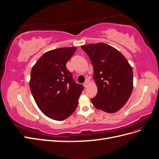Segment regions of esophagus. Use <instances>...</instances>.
<instances>
[{
	"instance_id": "34e87169",
	"label": "esophagus",
	"mask_w": 159,
	"mask_h": 159,
	"mask_svg": "<svg viewBox=\"0 0 159 159\" xmlns=\"http://www.w3.org/2000/svg\"><path fill=\"white\" fill-rule=\"evenodd\" d=\"M89 80H86V81H85V82L84 83V85L85 86V87H87V86L89 85Z\"/></svg>"
}]
</instances>
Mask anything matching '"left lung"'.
<instances>
[{
    "instance_id": "8db88e82",
    "label": "left lung",
    "mask_w": 159,
    "mask_h": 159,
    "mask_svg": "<svg viewBox=\"0 0 159 159\" xmlns=\"http://www.w3.org/2000/svg\"><path fill=\"white\" fill-rule=\"evenodd\" d=\"M93 67L98 93L91 99L99 110L113 113L127 102L133 89L131 66L121 52L105 43L81 46Z\"/></svg>"
}]
</instances>
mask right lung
Here are the masks:
<instances>
[{"instance_id":"obj_1","label":"right lung","mask_w":159,"mask_h":159,"mask_svg":"<svg viewBox=\"0 0 159 159\" xmlns=\"http://www.w3.org/2000/svg\"><path fill=\"white\" fill-rule=\"evenodd\" d=\"M76 49L60 48L46 52L32 68L29 85L35 102L46 116L56 121H63L75 111L83 91L66 66Z\"/></svg>"}]
</instances>
